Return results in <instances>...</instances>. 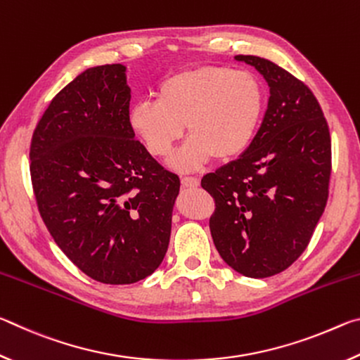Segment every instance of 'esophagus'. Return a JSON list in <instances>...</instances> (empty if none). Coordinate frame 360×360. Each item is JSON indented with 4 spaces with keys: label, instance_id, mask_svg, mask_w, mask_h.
<instances>
[{
    "label": "esophagus",
    "instance_id": "34e87169",
    "mask_svg": "<svg viewBox=\"0 0 360 360\" xmlns=\"http://www.w3.org/2000/svg\"><path fill=\"white\" fill-rule=\"evenodd\" d=\"M181 184L184 187H197L200 184V181L197 178H193V176H182Z\"/></svg>",
    "mask_w": 360,
    "mask_h": 360
}]
</instances>
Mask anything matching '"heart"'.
Here are the masks:
<instances>
[{"mask_svg":"<svg viewBox=\"0 0 360 360\" xmlns=\"http://www.w3.org/2000/svg\"><path fill=\"white\" fill-rule=\"evenodd\" d=\"M266 94L251 71L202 65L167 76L155 100L131 106L129 125L152 157L162 158L184 136L172 157L178 169H195L216 157L227 162L251 148L265 111Z\"/></svg>","mask_w":360,"mask_h":360,"instance_id":"b5f03b06","label":"heart"}]
</instances>
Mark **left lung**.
<instances>
[{
  "mask_svg": "<svg viewBox=\"0 0 360 360\" xmlns=\"http://www.w3.org/2000/svg\"><path fill=\"white\" fill-rule=\"evenodd\" d=\"M270 100L254 143L202 187L214 198L210 230L216 249L241 275L284 271L307 249L324 212L332 173L328 124L314 94L289 71L254 56Z\"/></svg>",
  "mask_w": 360,
  "mask_h": 360,
  "instance_id": "left-lung-1",
  "label": "left lung"
}]
</instances>
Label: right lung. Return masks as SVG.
Wrapping results in <instances>:
<instances>
[{"label":"right lung","mask_w":360,"mask_h":360,"mask_svg":"<svg viewBox=\"0 0 360 360\" xmlns=\"http://www.w3.org/2000/svg\"><path fill=\"white\" fill-rule=\"evenodd\" d=\"M129 112L124 66H95L53 96L30 144L49 233L79 270L105 284L141 281L162 264L181 186L135 138Z\"/></svg>","instance_id":"add662e5"}]
</instances>
